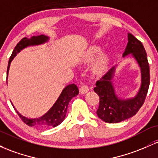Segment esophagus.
I'll list each match as a JSON object with an SVG mask.
<instances>
[{"instance_id":"obj_1","label":"esophagus","mask_w":158,"mask_h":158,"mask_svg":"<svg viewBox=\"0 0 158 158\" xmlns=\"http://www.w3.org/2000/svg\"><path fill=\"white\" fill-rule=\"evenodd\" d=\"M89 90V88L86 85H81V88H79V91H80L81 94H85Z\"/></svg>"}]
</instances>
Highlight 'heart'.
I'll use <instances>...</instances> for the list:
<instances>
[{"instance_id":"heart-1","label":"heart","mask_w":158,"mask_h":158,"mask_svg":"<svg viewBox=\"0 0 158 158\" xmlns=\"http://www.w3.org/2000/svg\"><path fill=\"white\" fill-rule=\"evenodd\" d=\"M99 50V49L98 48H93V50H92L91 52H90V56H94V55H95V53H97ZM105 64H106V59H105L104 57L101 58V59L98 61L97 64H96V66H95L96 70H97V71H100V70H102L103 68H104Z\"/></svg>"}]
</instances>
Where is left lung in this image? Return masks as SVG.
Wrapping results in <instances>:
<instances>
[{
  "mask_svg": "<svg viewBox=\"0 0 158 158\" xmlns=\"http://www.w3.org/2000/svg\"><path fill=\"white\" fill-rule=\"evenodd\" d=\"M135 58L141 68L142 85L138 94L135 98L121 99L116 95L111 83L114 68L108 70L100 79L96 82L94 91L99 97L97 116L104 122L117 123L131 118L140 109L145 102L150 84L149 65L147 55L141 41L131 34H128V42L123 56L128 54Z\"/></svg>",
  "mask_w": 158,
  "mask_h": 158,
  "instance_id": "left-lung-1",
  "label": "left lung"
}]
</instances>
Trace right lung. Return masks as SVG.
<instances>
[{"label":"right lung","mask_w":158,"mask_h":158,"mask_svg":"<svg viewBox=\"0 0 158 158\" xmlns=\"http://www.w3.org/2000/svg\"><path fill=\"white\" fill-rule=\"evenodd\" d=\"M48 40V37L44 35H34L30 39H28L27 38H23V39H21L15 47L13 51H12V55H11L10 58L8 67H7V75H8L11 61H12L13 58L15 57L18 52L21 51L22 49L26 48L27 46L42 44V43L45 42ZM78 94H79V89H78L77 85L75 84L68 85L62 90L61 95L59 96V99H57V101L53 105V106L44 116L36 119H30L23 117L15 109L13 105H12L13 108H15L16 113L18 114L20 118L21 119V120L24 123H26L27 126L31 127L37 126L42 128H51V127H56L59 126V124L62 123V121L65 118V116H66L69 102L71 100V99H73L74 97L78 95Z\"/></svg>","instance_id":"right-lung-1"}]
</instances>
